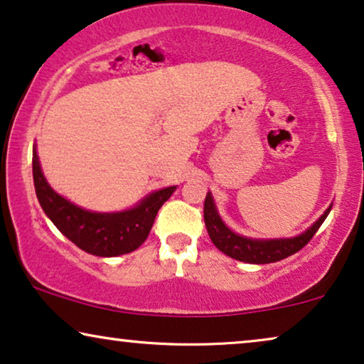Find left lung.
Instances as JSON below:
<instances>
[{
	"label": "left lung",
	"instance_id": "left-lung-1",
	"mask_svg": "<svg viewBox=\"0 0 364 364\" xmlns=\"http://www.w3.org/2000/svg\"><path fill=\"white\" fill-rule=\"evenodd\" d=\"M333 207V203L326 208L325 213L313 223L310 228L300 233L296 237L290 238H250L240 233H235L225 225L222 217L218 215L217 205L213 202V197L210 192H207L205 203H203V220H205V227L208 232V237L213 242L218 250L225 253V255L235 258L238 262L245 263H255V265H262V263H273L280 262L283 258L293 255L298 250H301L308 242L311 240L313 235L325 222Z\"/></svg>",
	"mask_w": 364,
	"mask_h": 364
}]
</instances>
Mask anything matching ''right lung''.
<instances>
[{
    "mask_svg": "<svg viewBox=\"0 0 364 364\" xmlns=\"http://www.w3.org/2000/svg\"><path fill=\"white\" fill-rule=\"evenodd\" d=\"M33 181L39 205L49 220L74 245L96 257H117L141 247L151 232L159 208L177 188L172 186L151 192L127 210H86L53 191L41 171L36 144L33 149Z\"/></svg>",
    "mask_w": 364,
    "mask_h": 364,
    "instance_id": "right-lung-1",
    "label": "right lung"
}]
</instances>
